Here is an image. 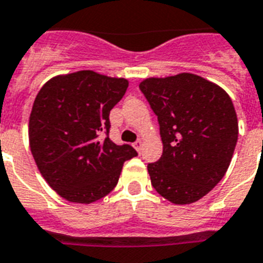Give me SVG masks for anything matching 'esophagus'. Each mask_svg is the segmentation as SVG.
Returning a JSON list of instances; mask_svg holds the SVG:
<instances>
[{
    "label": "esophagus",
    "instance_id": "1",
    "mask_svg": "<svg viewBox=\"0 0 263 263\" xmlns=\"http://www.w3.org/2000/svg\"><path fill=\"white\" fill-rule=\"evenodd\" d=\"M134 147H135L136 150H138V153H140L142 151V147H143V142L140 140V139H138L135 143H134Z\"/></svg>",
    "mask_w": 263,
    "mask_h": 263
}]
</instances>
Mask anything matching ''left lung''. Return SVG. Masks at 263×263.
Masks as SVG:
<instances>
[{"label":"left lung","instance_id":"left-lung-1","mask_svg":"<svg viewBox=\"0 0 263 263\" xmlns=\"http://www.w3.org/2000/svg\"><path fill=\"white\" fill-rule=\"evenodd\" d=\"M139 89L157 115L163 153L147 165L151 185L173 204H191L227 172L238 142L230 96L201 77L182 72L148 78Z\"/></svg>","mask_w":263,"mask_h":263}]
</instances>
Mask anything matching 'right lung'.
<instances>
[{
  "label": "right lung",
  "mask_w": 263,
  "mask_h": 263,
  "mask_svg": "<svg viewBox=\"0 0 263 263\" xmlns=\"http://www.w3.org/2000/svg\"><path fill=\"white\" fill-rule=\"evenodd\" d=\"M127 87L124 78L83 70L55 77L36 96L29 116L32 155L47 183L67 201L105 197L124 162L138 155L109 139V113Z\"/></svg>",
  "instance_id": "1"
}]
</instances>
